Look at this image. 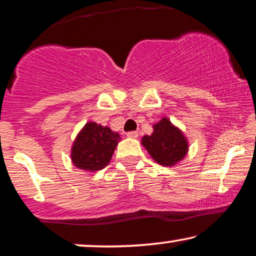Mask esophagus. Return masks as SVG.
<instances>
[{
  "instance_id": "34e87169",
  "label": "esophagus",
  "mask_w": 256,
  "mask_h": 256,
  "mask_svg": "<svg viewBox=\"0 0 256 256\" xmlns=\"http://www.w3.org/2000/svg\"><path fill=\"white\" fill-rule=\"evenodd\" d=\"M127 137H129V138H137V137H138V132H128Z\"/></svg>"
}]
</instances>
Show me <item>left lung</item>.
<instances>
[{
	"instance_id": "left-lung-1",
	"label": "left lung",
	"mask_w": 256,
	"mask_h": 256,
	"mask_svg": "<svg viewBox=\"0 0 256 256\" xmlns=\"http://www.w3.org/2000/svg\"><path fill=\"white\" fill-rule=\"evenodd\" d=\"M143 146L151 157L162 166H173L188 152L187 138L168 118L154 124V132L142 138Z\"/></svg>"
}]
</instances>
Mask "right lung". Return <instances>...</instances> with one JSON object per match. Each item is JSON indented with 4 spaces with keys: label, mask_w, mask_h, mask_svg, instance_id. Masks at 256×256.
<instances>
[{
    "label": "right lung",
    "mask_w": 256,
    "mask_h": 256,
    "mask_svg": "<svg viewBox=\"0 0 256 256\" xmlns=\"http://www.w3.org/2000/svg\"><path fill=\"white\" fill-rule=\"evenodd\" d=\"M120 140L110 128L88 122L74 140L70 154L72 164L88 172L100 171L108 165Z\"/></svg>",
    "instance_id": "obj_1"
}]
</instances>
